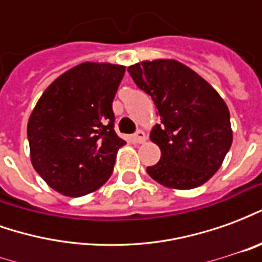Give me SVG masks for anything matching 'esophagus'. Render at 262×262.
<instances>
[{"label": "esophagus", "instance_id": "obj_1", "mask_svg": "<svg viewBox=\"0 0 262 262\" xmlns=\"http://www.w3.org/2000/svg\"><path fill=\"white\" fill-rule=\"evenodd\" d=\"M132 140L135 143H143L146 140V135L143 130H137L133 136H132Z\"/></svg>", "mask_w": 262, "mask_h": 262}]
</instances>
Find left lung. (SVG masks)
I'll return each mask as SVG.
<instances>
[{"label":"left lung","mask_w":262,"mask_h":262,"mask_svg":"<svg viewBox=\"0 0 262 262\" xmlns=\"http://www.w3.org/2000/svg\"><path fill=\"white\" fill-rule=\"evenodd\" d=\"M129 74L151 97L161 125L150 133L161 150L147 174L161 185L192 189L219 170L233 140L225 101L201 75L176 60L142 61Z\"/></svg>","instance_id":"left-lung-1"}]
</instances>
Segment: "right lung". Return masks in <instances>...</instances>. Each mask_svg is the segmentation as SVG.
Masks as SVG:
<instances>
[{
	"instance_id": "add662e5",
	"label": "right lung",
	"mask_w": 262,
	"mask_h": 262,
	"mask_svg": "<svg viewBox=\"0 0 262 262\" xmlns=\"http://www.w3.org/2000/svg\"><path fill=\"white\" fill-rule=\"evenodd\" d=\"M125 66L82 63L54 80L32 112L28 140L33 168L49 187L82 196L103 185L119 147L115 94Z\"/></svg>"
}]
</instances>
